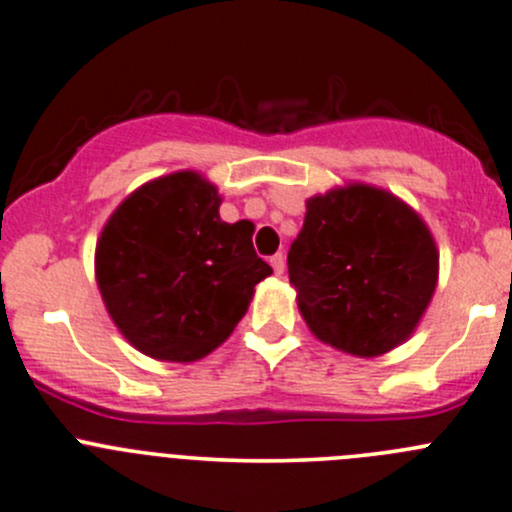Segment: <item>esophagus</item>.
Returning a JSON list of instances; mask_svg holds the SVG:
<instances>
[{
	"label": "esophagus",
	"instance_id": "1",
	"mask_svg": "<svg viewBox=\"0 0 512 512\" xmlns=\"http://www.w3.org/2000/svg\"><path fill=\"white\" fill-rule=\"evenodd\" d=\"M271 266H273V271H276V276H283V271H285V256L283 254H276L271 258Z\"/></svg>",
	"mask_w": 512,
	"mask_h": 512
}]
</instances>
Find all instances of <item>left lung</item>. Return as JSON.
<instances>
[{
	"label": "left lung",
	"instance_id": "1",
	"mask_svg": "<svg viewBox=\"0 0 512 512\" xmlns=\"http://www.w3.org/2000/svg\"><path fill=\"white\" fill-rule=\"evenodd\" d=\"M437 271V246L420 214L361 183L310 197L288 251L310 332L354 356H381L415 332Z\"/></svg>",
	"mask_w": 512,
	"mask_h": 512
}]
</instances>
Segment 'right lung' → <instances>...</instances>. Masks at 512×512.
Listing matches in <instances>:
<instances>
[{
  "label": "right lung",
  "instance_id": "add662e5",
  "mask_svg": "<svg viewBox=\"0 0 512 512\" xmlns=\"http://www.w3.org/2000/svg\"><path fill=\"white\" fill-rule=\"evenodd\" d=\"M217 188L180 170L131 192L104 224L95 273L109 317L141 354L188 364L217 349L273 268L254 224L219 217Z\"/></svg>",
  "mask_w": 512,
  "mask_h": 512
}]
</instances>
